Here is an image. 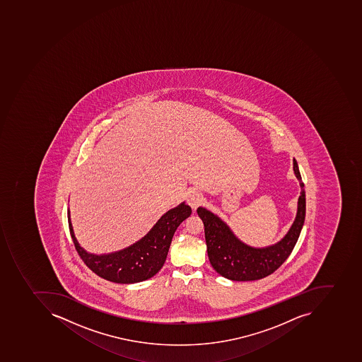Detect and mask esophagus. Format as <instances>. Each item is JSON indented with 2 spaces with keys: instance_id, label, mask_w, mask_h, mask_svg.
Wrapping results in <instances>:
<instances>
[{
  "instance_id": "esophagus-1",
  "label": "esophagus",
  "mask_w": 362,
  "mask_h": 362,
  "mask_svg": "<svg viewBox=\"0 0 362 362\" xmlns=\"http://www.w3.org/2000/svg\"><path fill=\"white\" fill-rule=\"evenodd\" d=\"M203 202V196L201 193H198L197 190H192L187 196L188 205L193 209H197L198 206L201 205Z\"/></svg>"
}]
</instances>
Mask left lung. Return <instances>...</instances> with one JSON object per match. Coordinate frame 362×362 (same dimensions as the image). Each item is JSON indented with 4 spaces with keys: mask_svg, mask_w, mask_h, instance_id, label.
Returning <instances> with one entry per match:
<instances>
[{
    "mask_svg": "<svg viewBox=\"0 0 362 362\" xmlns=\"http://www.w3.org/2000/svg\"><path fill=\"white\" fill-rule=\"evenodd\" d=\"M293 170L301 186L296 219L284 238L273 245L259 248L243 243L217 215L198 207V216L205 227L209 262L218 274L232 281L259 280L272 274L286 261L298 242L305 218V192L296 159Z\"/></svg>",
    "mask_w": 362,
    "mask_h": 362,
    "instance_id": "obj_1",
    "label": "left lung"
}]
</instances>
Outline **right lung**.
I'll return each mask as SVG.
<instances>
[{
    "mask_svg": "<svg viewBox=\"0 0 362 362\" xmlns=\"http://www.w3.org/2000/svg\"><path fill=\"white\" fill-rule=\"evenodd\" d=\"M190 214L192 209L182 202L165 213L141 240L122 251L103 255L88 253L80 246L74 236L68 209L69 230L78 254L93 272L110 282L132 284L148 280L160 271L175 230Z\"/></svg>",
    "mask_w": 362,
    "mask_h": 362,
    "instance_id": "right-lung-1",
    "label": "right lung"
}]
</instances>
